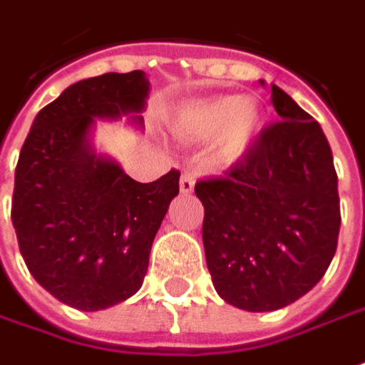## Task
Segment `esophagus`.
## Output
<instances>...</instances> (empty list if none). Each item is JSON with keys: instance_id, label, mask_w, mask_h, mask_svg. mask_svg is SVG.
<instances>
[{"instance_id": "34e87169", "label": "esophagus", "mask_w": 365, "mask_h": 365, "mask_svg": "<svg viewBox=\"0 0 365 365\" xmlns=\"http://www.w3.org/2000/svg\"><path fill=\"white\" fill-rule=\"evenodd\" d=\"M193 187H195V178H193V174L191 172H183L182 180H180V190H182V193H191Z\"/></svg>"}]
</instances>
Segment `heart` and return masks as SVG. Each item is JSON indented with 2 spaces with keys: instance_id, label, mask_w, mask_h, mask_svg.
I'll use <instances>...</instances> for the list:
<instances>
[{
  "instance_id": "1",
  "label": "heart",
  "mask_w": 365,
  "mask_h": 365,
  "mask_svg": "<svg viewBox=\"0 0 365 365\" xmlns=\"http://www.w3.org/2000/svg\"><path fill=\"white\" fill-rule=\"evenodd\" d=\"M261 126V110L251 98L219 96L203 103L185 104L174 112L170 130L187 142H207L219 160L235 162L247 152Z\"/></svg>"
}]
</instances>
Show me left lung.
<instances>
[{"label":"left lung","instance_id":"8db88e82","mask_svg":"<svg viewBox=\"0 0 365 365\" xmlns=\"http://www.w3.org/2000/svg\"><path fill=\"white\" fill-rule=\"evenodd\" d=\"M279 122L261 130L223 178L195 183L203 247L225 302L271 312L304 297L338 247L340 197L320 124L272 85Z\"/></svg>","mask_w":365,"mask_h":365}]
</instances>
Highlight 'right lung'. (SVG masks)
I'll use <instances>...</instances> for the list:
<instances>
[{"label":"right lung","instance_id":"obj_1","mask_svg":"<svg viewBox=\"0 0 365 365\" xmlns=\"http://www.w3.org/2000/svg\"><path fill=\"white\" fill-rule=\"evenodd\" d=\"M148 93L144 71L71 85L35 116L15 168L11 219L23 261L43 289L85 312L138 292L180 193L178 170L140 183L91 144L94 118L134 114L142 124Z\"/></svg>","mask_w":365,"mask_h":365}]
</instances>
